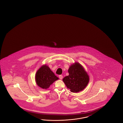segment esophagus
<instances>
[{"label": "esophagus", "instance_id": "esophagus-1", "mask_svg": "<svg viewBox=\"0 0 123 123\" xmlns=\"http://www.w3.org/2000/svg\"><path fill=\"white\" fill-rule=\"evenodd\" d=\"M59 79H62L63 76H62V75H59Z\"/></svg>", "mask_w": 123, "mask_h": 123}]
</instances>
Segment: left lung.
<instances>
[{"label":"left lung","mask_w":123,"mask_h":123,"mask_svg":"<svg viewBox=\"0 0 123 123\" xmlns=\"http://www.w3.org/2000/svg\"><path fill=\"white\" fill-rule=\"evenodd\" d=\"M68 76L64 77L62 81L73 93L79 92L86 87L89 81L88 75L78 62L73 64L68 68Z\"/></svg>","instance_id":"left-lung-1"}]
</instances>
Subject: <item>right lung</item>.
<instances>
[{
    "instance_id": "obj_1",
    "label": "right lung",
    "mask_w": 123,
    "mask_h": 123,
    "mask_svg": "<svg viewBox=\"0 0 123 123\" xmlns=\"http://www.w3.org/2000/svg\"><path fill=\"white\" fill-rule=\"evenodd\" d=\"M58 79V78L50 68L46 65L41 67L37 71L36 74V81L39 87L44 89L48 88L54 81Z\"/></svg>"
}]
</instances>
